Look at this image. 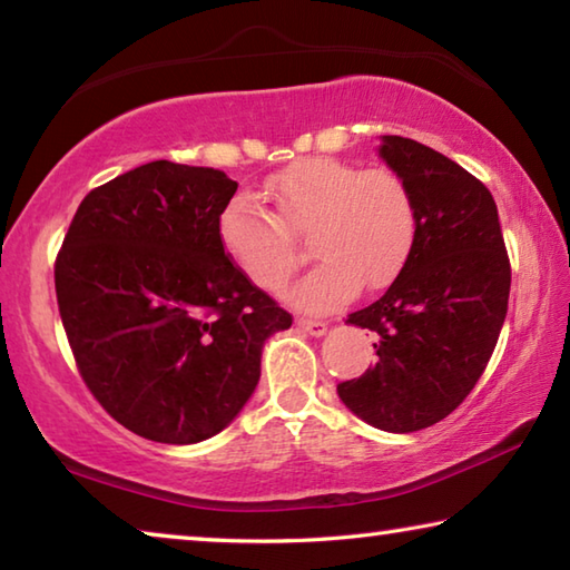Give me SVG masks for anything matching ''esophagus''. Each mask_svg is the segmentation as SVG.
<instances>
[{"label": "esophagus", "instance_id": "esophagus-1", "mask_svg": "<svg viewBox=\"0 0 570 570\" xmlns=\"http://www.w3.org/2000/svg\"><path fill=\"white\" fill-rule=\"evenodd\" d=\"M296 326H298V330H302V332L312 334V336H322V334L326 332V324H324V322H320V320H306V316H298Z\"/></svg>", "mask_w": 570, "mask_h": 570}]
</instances>
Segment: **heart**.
Masks as SVG:
<instances>
[{
  "instance_id": "b5f03b06",
  "label": "heart",
  "mask_w": 570,
  "mask_h": 570,
  "mask_svg": "<svg viewBox=\"0 0 570 570\" xmlns=\"http://www.w3.org/2000/svg\"><path fill=\"white\" fill-rule=\"evenodd\" d=\"M276 216L250 196H234L218 214L226 254L264 292H278L302 264L296 236L322 258L288 298L324 312L364 288L387 286L417 238V206L400 173L364 170L336 158H304L268 183Z\"/></svg>"
}]
</instances>
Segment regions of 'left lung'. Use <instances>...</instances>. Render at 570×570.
Listing matches in <instances>:
<instances>
[{
    "label": "left lung",
    "mask_w": 570,
    "mask_h": 570,
    "mask_svg": "<svg viewBox=\"0 0 570 570\" xmlns=\"http://www.w3.org/2000/svg\"><path fill=\"white\" fill-rule=\"evenodd\" d=\"M380 156L407 180L417 238L387 292L346 320L377 334V362L336 392L372 428L417 432L458 410L485 372L508 314L510 258L475 176L400 135H384Z\"/></svg>",
    "instance_id": "obj_1"
}]
</instances>
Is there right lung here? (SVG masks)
Returning <instances> with one entry per match:
<instances>
[{
    "instance_id": "1",
    "label": "right lung",
    "mask_w": 570,
    "mask_h": 570,
    "mask_svg": "<svg viewBox=\"0 0 570 570\" xmlns=\"http://www.w3.org/2000/svg\"><path fill=\"white\" fill-rule=\"evenodd\" d=\"M238 188L224 170L153 160L90 190L55 262L77 370L135 435L193 445L254 394L262 350L292 314L218 238Z\"/></svg>"
}]
</instances>
